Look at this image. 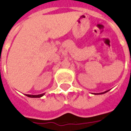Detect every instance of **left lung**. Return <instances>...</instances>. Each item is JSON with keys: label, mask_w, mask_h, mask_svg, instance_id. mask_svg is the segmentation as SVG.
<instances>
[{"label": "left lung", "mask_w": 131, "mask_h": 131, "mask_svg": "<svg viewBox=\"0 0 131 131\" xmlns=\"http://www.w3.org/2000/svg\"><path fill=\"white\" fill-rule=\"evenodd\" d=\"M108 91H109V90H108V91H104V92H103V93H94V94H95V95H101V94H104V93H105L108 92Z\"/></svg>", "instance_id": "1"}]
</instances>
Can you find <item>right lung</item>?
<instances>
[{"instance_id": "obj_1", "label": "right lung", "mask_w": 131, "mask_h": 131, "mask_svg": "<svg viewBox=\"0 0 131 131\" xmlns=\"http://www.w3.org/2000/svg\"><path fill=\"white\" fill-rule=\"evenodd\" d=\"M45 95V93H42V94H40V95H27L26 94V95L28 97H32V98H40L42 96H43Z\"/></svg>"}]
</instances>
